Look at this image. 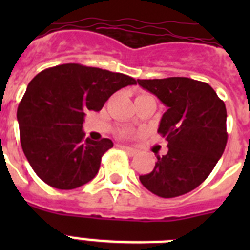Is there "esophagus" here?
Returning <instances> with one entry per match:
<instances>
[{"instance_id": "esophagus-1", "label": "esophagus", "mask_w": 250, "mask_h": 250, "mask_svg": "<svg viewBox=\"0 0 250 250\" xmlns=\"http://www.w3.org/2000/svg\"><path fill=\"white\" fill-rule=\"evenodd\" d=\"M121 149L125 150V151L127 152V154H130V155H135L136 152V149H134V147H130V146H126V145H121Z\"/></svg>"}]
</instances>
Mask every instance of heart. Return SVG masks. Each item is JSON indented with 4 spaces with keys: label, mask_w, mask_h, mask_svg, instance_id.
I'll return each mask as SVG.
<instances>
[{
    "label": "heart",
    "mask_w": 250,
    "mask_h": 250,
    "mask_svg": "<svg viewBox=\"0 0 250 250\" xmlns=\"http://www.w3.org/2000/svg\"><path fill=\"white\" fill-rule=\"evenodd\" d=\"M140 96H149V95L147 94H140L138 96V98H140ZM121 136H124V138H129L130 136V132H127V131H124L123 134H121Z\"/></svg>",
    "instance_id": "heart-1"
}]
</instances>
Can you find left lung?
I'll return each instance as SVG.
<instances>
[{
  "label": "left lung",
  "instance_id": "8db88e82",
  "mask_svg": "<svg viewBox=\"0 0 250 250\" xmlns=\"http://www.w3.org/2000/svg\"><path fill=\"white\" fill-rule=\"evenodd\" d=\"M167 107L158 132L167 141V154L158 156L141 184L161 198L184 195L199 187L224 152L227 109L210 85L189 77L138 80Z\"/></svg>",
  "mask_w": 250,
  "mask_h": 250
}]
</instances>
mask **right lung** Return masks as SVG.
<instances>
[{"instance_id":"obj_1","label":"right lung","mask_w":250,"mask_h":250,"mask_svg":"<svg viewBox=\"0 0 250 250\" xmlns=\"http://www.w3.org/2000/svg\"><path fill=\"white\" fill-rule=\"evenodd\" d=\"M135 83L127 75L80 63L37 74L17 109L22 150L37 176L62 190L92 180L114 143L85 139V112L100 111L114 92Z\"/></svg>"}]
</instances>
